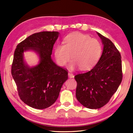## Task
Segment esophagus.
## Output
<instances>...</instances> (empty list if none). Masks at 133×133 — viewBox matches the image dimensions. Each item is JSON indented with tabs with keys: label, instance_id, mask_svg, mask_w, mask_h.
Masks as SVG:
<instances>
[{
	"label": "esophagus",
	"instance_id": "34e87169",
	"mask_svg": "<svg viewBox=\"0 0 133 133\" xmlns=\"http://www.w3.org/2000/svg\"><path fill=\"white\" fill-rule=\"evenodd\" d=\"M68 75H69V78H73V77H74V75H73L72 73H71V72H69Z\"/></svg>",
	"mask_w": 133,
	"mask_h": 133
}]
</instances>
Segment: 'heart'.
<instances>
[{
	"label": "heart",
	"instance_id": "b5f03b06",
	"mask_svg": "<svg viewBox=\"0 0 133 133\" xmlns=\"http://www.w3.org/2000/svg\"><path fill=\"white\" fill-rule=\"evenodd\" d=\"M64 43L58 44L54 51L56 61L61 66H65L71 56L70 69L79 66L81 70H87L94 66L100 57L102 48L99 42L87 35L71 34L64 38Z\"/></svg>",
	"mask_w": 133,
	"mask_h": 133
}]
</instances>
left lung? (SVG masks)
Segmentation results:
<instances>
[{"instance_id":"8db88e82","label":"left lung","mask_w":133,"mask_h":133,"mask_svg":"<svg viewBox=\"0 0 133 133\" xmlns=\"http://www.w3.org/2000/svg\"><path fill=\"white\" fill-rule=\"evenodd\" d=\"M97 34L103 45L99 60L91 70L74 77L77 82L76 97L90 109H99L108 103L123 77L119 51L109 39Z\"/></svg>"}]
</instances>
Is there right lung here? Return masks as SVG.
Masks as SVG:
<instances>
[{"label":"right lung","mask_w":133,"mask_h":133,"mask_svg":"<svg viewBox=\"0 0 133 133\" xmlns=\"http://www.w3.org/2000/svg\"><path fill=\"white\" fill-rule=\"evenodd\" d=\"M58 36L56 31L33 34L17 45L14 52L11 74L21 99L32 108L44 109L54 103L68 79L67 70L57 66L51 57ZM29 49L37 52L40 59L33 68L23 60L24 51Z\"/></svg>","instance_id":"right-lung-1"}]
</instances>
